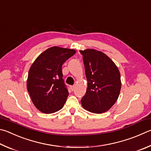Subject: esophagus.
Masks as SVG:
<instances>
[{
  "mask_svg": "<svg viewBox=\"0 0 151 151\" xmlns=\"http://www.w3.org/2000/svg\"><path fill=\"white\" fill-rule=\"evenodd\" d=\"M70 88L71 90H72V91H73V90L75 88V86H70Z\"/></svg>",
  "mask_w": 151,
  "mask_h": 151,
  "instance_id": "obj_1",
  "label": "esophagus"
}]
</instances>
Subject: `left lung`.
<instances>
[{
  "label": "left lung",
  "mask_w": 151,
  "mask_h": 151,
  "mask_svg": "<svg viewBox=\"0 0 151 151\" xmlns=\"http://www.w3.org/2000/svg\"><path fill=\"white\" fill-rule=\"evenodd\" d=\"M83 55L87 90L81 104L86 110L102 114L116 102L122 87L121 76L114 61L94 49L80 51Z\"/></svg>",
  "instance_id": "1"
}]
</instances>
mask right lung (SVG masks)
Segmentation results:
<instances>
[{
	"instance_id": "obj_1",
	"label": "right lung",
	"mask_w": 151,
	"mask_h": 151,
	"mask_svg": "<svg viewBox=\"0 0 151 151\" xmlns=\"http://www.w3.org/2000/svg\"><path fill=\"white\" fill-rule=\"evenodd\" d=\"M75 53V49L53 46L41 53L30 67L27 90L35 108L42 113H54L63 107L68 92L61 67Z\"/></svg>"
}]
</instances>
